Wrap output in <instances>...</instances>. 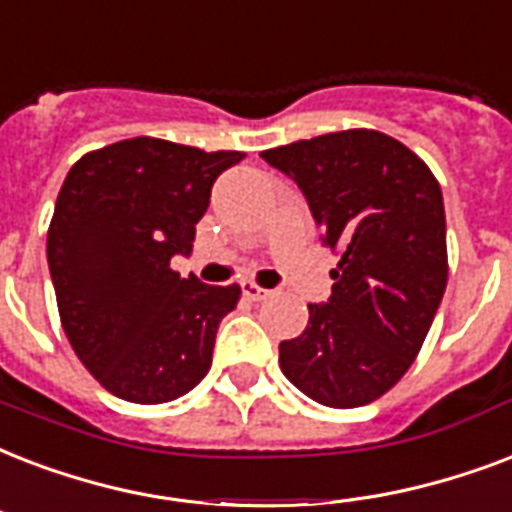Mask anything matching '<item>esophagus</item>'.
<instances>
[{"mask_svg": "<svg viewBox=\"0 0 512 512\" xmlns=\"http://www.w3.org/2000/svg\"><path fill=\"white\" fill-rule=\"evenodd\" d=\"M243 296H245V299H251V301H264V299H269V296H272V291H269V288H261V285H256L253 280H245Z\"/></svg>", "mask_w": 512, "mask_h": 512, "instance_id": "1", "label": "esophagus"}]
</instances>
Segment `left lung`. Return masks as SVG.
Here are the masks:
<instances>
[{"label": "left lung", "mask_w": 512, "mask_h": 512, "mask_svg": "<svg viewBox=\"0 0 512 512\" xmlns=\"http://www.w3.org/2000/svg\"><path fill=\"white\" fill-rule=\"evenodd\" d=\"M310 202L339 253L326 304L280 342V368L307 398L366 406L398 384L441 307L449 259L441 186L408 146L379 130H342L261 152Z\"/></svg>", "instance_id": "obj_1"}]
</instances>
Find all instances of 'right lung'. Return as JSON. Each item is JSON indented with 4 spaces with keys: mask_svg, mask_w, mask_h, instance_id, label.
I'll use <instances>...</instances> for the list:
<instances>
[{
    "mask_svg": "<svg viewBox=\"0 0 512 512\" xmlns=\"http://www.w3.org/2000/svg\"><path fill=\"white\" fill-rule=\"evenodd\" d=\"M243 152L138 136L71 165L47 229L61 326L82 366L130 403H168L200 384L240 285L170 269L189 256L213 181Z\"/></svg>",
    "mask_w": 512,
    "mask_h": 512,
    "instance_id": "right-lung-1",
    "label": "right lung"
}]
</instances>
